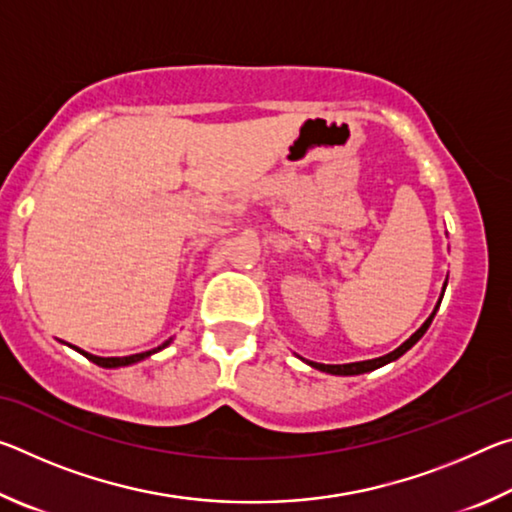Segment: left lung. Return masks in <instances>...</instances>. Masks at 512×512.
Listing matches in <instances>:
<instances>
[{"label": "left lung", "mask_w": 512, "mask_h": 512, "mask_svg": "<svg viewBox=\"0 0 512 512\" xmlns=\"http://www.w3.org/2000/svg\"><path fill=\"white\" fill-rule=\"evenodd\" d=\"M445 287H447V282H445ZM440 300H443V296H440ZM438 307H440V302L436 305V309H433V314H431L427 320H424V325L418 329V332H415L409 341H404V343L400 345V348L393 350L391 354H384V357H379V359H370V361L343 363V366H325V363H314V361H309V366H314V368L323 370V372H329V375H361V372H370V370H375V368H379V366H384V363H388V361L400 359L406 350L413 348V345L422 339V334L427 332V329H429L431 320H433V316H436Z\"/></svg>", "instance_id": "1"}]
</instances>
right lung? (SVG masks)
I'll list each match as a JSON object with an SVG mask.
<instances>
[{
  "mask_svg": "<svg viewBox=\"0 0 512 512\" xmlns=\"http://www.w3.org/2000/svg\"><path fill=\"white\" fill-rule=\"evenodd\" d=\"M169 345V341H164L160 348H155V350H151V352H140V354H131V357H108V359H103V357H94V354H88V352H83V350H79L81 354H85V357H88L92 363H97V366H101V368H119V366H131V363H137V361H142V359H146V357H151L153 352H158V350H162V348H167Z\"/></svg>",
  "mask_w": 512,
  "mask_h": 512,
  "instance_id": "obj_1",
  "label": "right lung"
}]
</instances>
